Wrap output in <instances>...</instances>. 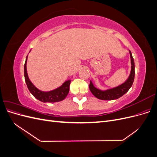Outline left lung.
<instances>
[{
	"label": "left lung",
	"mask_w": 157,
	"mask_h": 157,
	"mask_svg": "<svg viewBox=\"0 0 157 157\" xmlns=\"http://www.w3.org/2000/svg\"><path fill=\"white\" fill-rule=\"evenodd\" d=\"M129 52L131 58L132 66L130 75L128 78L126 80V81L120 85V86L105 90V91H103V90H100L96 88L94 86L92 81H90L89 88L95 97L99 99H101V100H113V99H116L121 98L129 90V89L132 86L133 82H134L135 77L134 60L132 57L131 52Z\"/></svg>",
	"instance_id": "1"
}]
</instances>
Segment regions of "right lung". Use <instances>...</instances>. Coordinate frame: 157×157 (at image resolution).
<instances>
[{
	"label": "right lung",
	"instance_id": "right-lung-1",
	"mask_svg": "<svg viewBox=\"0 0 157 157\" xmlns=\"http://www.w3.org/2000/svg\"><path fill=\"white\" fill-rule=\"evenodd\" d=\"M27 56L26 58L25 62L24 64V76H25V80L27 84L28 89L32 94V95L39 101H42L44 103L50 102V103H54L62 101L67 96V94L69 92V86L71 83V80H67L65 81L61 86L58 88H56L54 90H52L50 92H42L37 89L34 85L32 84L30 81V80L28 77L27 73Z\"/></svg>",
	"mask_w": 157,
	"mask_h": 157
}]
</instances>
